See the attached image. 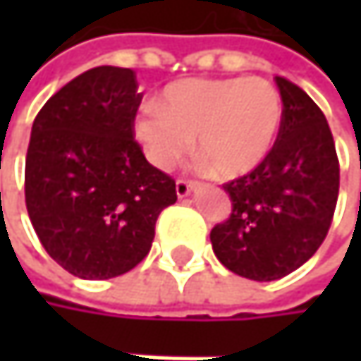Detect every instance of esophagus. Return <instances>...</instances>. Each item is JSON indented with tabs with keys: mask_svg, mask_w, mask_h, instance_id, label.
<instances>
[{
	"mask_svg": "<svg viewBox=\"0 0 361 361\" xmlns=\"http://www.w3.org/2000/svg\"><path fill=\"white\" fill-rule=\"evenodd\" d=\"M194 185H196L194 181L180 178V180L176 181V192H178V196H180V198H183V196H188V194L192 192V188H194Z\"/></svg>",
	"mask_w": 361,
	"mask_h": 361,
	"instance_id": "obj_1",
	"label": "esophagus"
}]
</instances>
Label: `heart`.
<instances>
[{
  "mask_svg": "<svg viewBox=\"0 0 361 361\" xmlns=\"http://www.w3.org/2000/svg\"><path fill=\"white\" fill-rule=\"evenodd\" d=\"M282 121V96L267 79H181L165 87L161 104L140 106L133 133L159 169L173 167L196 135V152L213 173L232 180L269 157Z\"/></svg>",
  "mask_w": 361,
  "mask_h": 361,
  "instance_id": "b5f03b06",
  "label": "heart"
}]
</instances>
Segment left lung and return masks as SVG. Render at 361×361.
Masks as SVG:
<instances>
[{
    "instance_id": "left-lung-1",
    "label": "left lung",
    "mask_w": 361,
    "mask_h": 361,
    "mask_svg": "<svg viewBox=\"0 0 361 361\" xmlns=\"http://www.w3.org/2000/svg\"><path fill=\"white\" fill-rule=\"evenodd\" d=\"M284 121L269 157L224 183L232 213L211 230L217 259L234 274L269 282L301 267L324 243L338 198V157L320 106L276 77Z\"/></svg>"
}]
</instances>
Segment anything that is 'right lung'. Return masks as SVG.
<instances>
[{"mask_svg": "<svg viewBox=\"0 0 361 361\" xmlns=\"http://www.w3.org/2000/svg\"><path fill=\"white\" fill-rule=\"evenodd\" d=\"M142 102L131 68L96 66L39 110L25 163V200L37 238L68 274L109 280L152 247L176 180L152 167L133 133Z\"/></svg>", "mask_w": 361, "mask_h": 361, "instance_id": "obj_1", "label": "right lung"}]
</instances>
